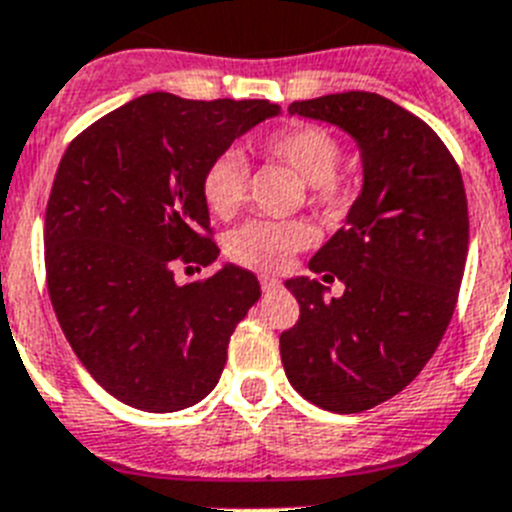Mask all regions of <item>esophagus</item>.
<instances>
[{"instance_id": "1", "label": "esophagus", "mask_w": 512, "mask_h": 512, "mask_svg": "<svg viewBox=\"0 0 512 512\" xmlns=\"http://www.w3.org/2000/svg\"><path fill=\"white\" fill-rule=\"evenodd\" d=\"M279 287H282V282H279L277 277H269V274L261 277V289H264V292H277Z\"/></svg>"}]
</instances>
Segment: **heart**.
<instances>
[{"mask_svg": "<svg viewBox=\"0 0 512 512\" xmlns=\"http://www.w3.org/2000/svg\"><path fill=\"white\" fill-rule=\"evenodd\" d=\"M266 161L287 166L305 182L307 202L323 212H336L351 197V187L336 166L341 161V140L320 125H292L253 143ZM248 192V166L238 153L217 156L202 176V200L220 220L241 210ZM310 228L297 220H251L235 228L225 241V253L235 264L256 271H277L310 243Z\"/></svg>", "mask_w": 512, "mask_h": 512, "instance_id": "heart-1", "label": "heart"}]
</instances>
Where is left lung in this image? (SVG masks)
<instances>
[{
  "label": "left lung",
  "mask_w": 512,
  "mask_h": 512,
  "mask_svg": "<svg viewBox=\"0 0 512 512\" xmlns=\"http://www.w3.org/2000/svg\"><path fill=\"white\" fill-rule=\"evenodd\" d=\"M356 140L361 194L310 271L346 284L287 279L300 320L279 336L289 384L330 413H361L402 392L436 354L454 315L469 248L467 192L443 140L372 92L289 104Z\"/></svg>",
  "instance_id": "obj_1"
}]
</instances>
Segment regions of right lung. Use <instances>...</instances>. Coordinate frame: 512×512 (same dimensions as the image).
I'll list each match as a JSON object with an SVG mask.
<instances>
[{"mask_svg":"<svg viewBox=\"0 0 512 512\" xmlns=\"http://www.w3.org/2000/svg\"><path fill=\"white\" fill-rule=\"evenodd\" d=\"M277 115L266 99L153 92L63 153L45 207L48 295L94 382L130 408L174 413L215 390L259 279L225 264L182 287L174 266L217 259L202 176L235 138Z\"/></svg>","mask_w":512,"mask_h":512,"instance_id":"add662e5","label":"right lung"}]
</instances>
